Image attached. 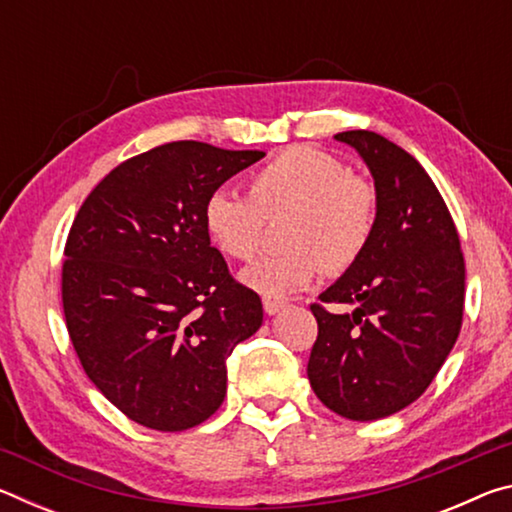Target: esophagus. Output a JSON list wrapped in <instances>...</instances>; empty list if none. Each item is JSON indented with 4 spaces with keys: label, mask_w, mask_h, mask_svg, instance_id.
Returning <instances> with one entry per match:
<instances>
[{
    "label": "esophagus",
    "mask_w": 512,
    "mask_h": 512,
    "mask_svg": "<svg viewBox=\"0 0 512 512\" xmlns=\"http://www.w3.org/2000/svg\"><path fill=\"white\" fill-rule=\"evenodd\" d=\"M287 307V302H282V300H268V298H264V311L268 316H275V314H280V311Z\"/></svg>",
    "instance_id": "34e87169"
}]
</instances>
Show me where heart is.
Returning <instances> with one entry per match:
<instances>
[{"label": "heart", "mask_w": 512, "mask_h": 512, "mask_svg": "<svg viewBox=\"0 0 512 512\" xmlns=\"http://www.w3.org/2000/svg\"><path fill=\"white\" fill-rule=\"evenodd\" d=\"M291 212L284 228L287 253L264 255L241 271V282L268 300L309 287L323 271L343 273L368 248L375 232V192L334 155L291 146L259 167L248 196L214 192L203 207L212 244L232 259L255 255L264 219Z\"/></svg>", "instance_id": "obj_1"}]
</instances>
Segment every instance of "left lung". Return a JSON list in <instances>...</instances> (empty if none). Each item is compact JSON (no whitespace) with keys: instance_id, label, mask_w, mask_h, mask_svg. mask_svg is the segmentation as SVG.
Wrapping results in <instances>:
<instances>
[{"instance_id":"obj_1","label":"left lung","mask_w":512,"mask_h":512,"mask_svg":"<svg viewBox=\"0 0 512 512\" xmlns=\"http://www.w3.org/2000/svg\"><path fill=\"white\" fill-rule=\"evenodd\" d=\"M375 180V232L363 255L311 305L318 339L307 377L348 420L388 418L418 400L461 332L465 262L443 196L413 155L370 131H345Z\"/></svg>"}]
</instances>
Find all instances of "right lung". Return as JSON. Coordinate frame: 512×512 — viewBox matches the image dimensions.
Wrapping results in <instances>:
<instances>
[{
  "instance_id": "add662e5",
  "label": "right lung",
  "mask_w": 512,
  "mask_h": 512,
  "mask_svg": "<svg viewBox=\"0 0 512 512\" xmlns=\"http://www.w3.org/2000/svg\"><path fill=\"white\" fill-rule=\"evenodd\" d=\"M171 142L121 162L85 198L69 230L63 309L85 375L133 422L185 431L228 391V357L264 320L232 280L203 207L264 158Z\"/></svg>"
}]
</instances>
